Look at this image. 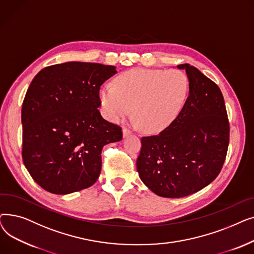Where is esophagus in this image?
Returning a JSON list of instances; mask_svg holds the SVG:
<instances>
[{"label": "esophagus", "instance_id": "34e87169", "mask_svg": "<svg viewBox=\"0 0 254 254\" xmlns=\"http://www.w3.org/2000/svg\"><path fill=\"white\" fill-rule=\"evenodd\" d=\"M123 132H124V137L126 138V137H127V136H129V135L131 134V130L128 129V128H127V127H125V128L123 129Z\"/></svg>", "mask_w": 254, "mask_h": 254}]
</instances>
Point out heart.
<instances>
[{
    "label": "heart",
    "mask_w": 254,
    "mask_h": 254,
    "mask_svg": "<svg viewBox=\"0 0 254 254\" xmlns=\"http://www.w3.org/2000/svg\"><path fill=\"white\" fill-rule=\"evenodd\" d=\"M189 78L180 70L134 69L105 83L100 90L104 115L113 123L128 116L132 108L140 127L147 132L166 128L188 99Z\"/></svg>",
    "instance_id": "1"
}]
</instances>
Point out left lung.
Wrapping results in <instances>:
<instances>
[{
  "mask_svg": "<svg viewBox=\"0 0 254 254\" xmlns=\"http://www.w3.org/2000/svg\"><path fill=\"white\" fill-rule=\"evenodd\" d=\"M190 95L178 116L156 136L141 139L137 170L155 194L183 197L206 188L220 173L230 123L218 85L189 64Z\"/></svg>",
  "mask_w": 254,
  "mask_h": 254,
  "instance_id": "8db88e82",
  "label": "left lung"
}]
</instances>
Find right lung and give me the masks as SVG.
Returning <instances> with one entry per match:
<instances>
[{
  "instance_id": "1",
  "label": "right lung",
  "mask_w": 254,
  "mask_h": 254,
  "mask_svg": "<svg viewBox=\"0 0 254 254\" xmlns=\"http://www.w3.org/2000/svg\"><path fill=\"white\" fill-rule=\"evenodd\" d=\"M114 65L69 62L46 66L22 103V161L32 178L51 193L85 190L101 173L102 149L123 139L122 127L99 111L101 85Z\"/></svg>"
}]
</instances>
